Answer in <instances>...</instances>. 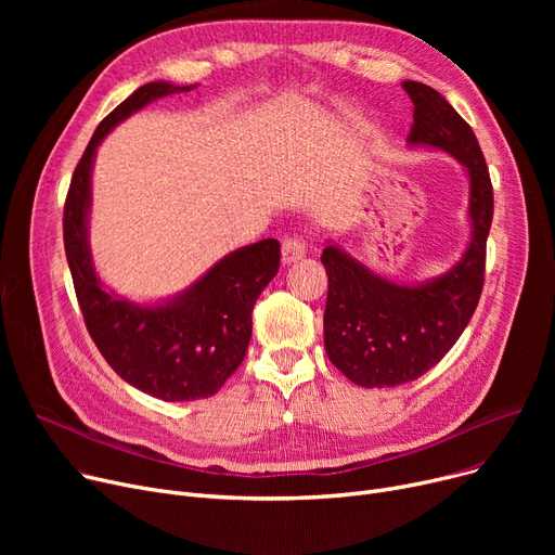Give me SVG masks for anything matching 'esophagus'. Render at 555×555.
<instances>
[{
  "label": "esophagus",
  "mask_w": 555,
  "mask_h": 555,
  "mask_svg": "<svg viewBox=\"0 0 555 555\" xmlns=\"http://www.w3.org/2000/svg\"><path fill=\"white\" fill-rule=\"evenodd\" d=\"M306 256V243L299 238H287L281 247V260L283 266H293V262L301 260Z\"/></svg>",
  "instance_id": "34e87169"
}]
</instances>
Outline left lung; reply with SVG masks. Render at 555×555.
Wrapping results in <instances>:
<instances>
[{
	"instance_id": "8db88e82",
	"label": "left lung",
	"mask_w": 555,
	"mask_h": 555,
	"mask_svg": "<svg viewBox=\"0 0 555 555\" xmlns=\"http://www.w3.org/2000/svg\"><path fill=\"white\" fill-rule=\"evenodd\" d=\"M402 87L414 103L406 149L441 151L465 170L470 238L452 268L416 283L377 274L326 241V353L348 380L366 389L412 383L454 346L481 297L492 222V184L473 128L429 85L404 80Z\"/></svg>"
}]
</instances>
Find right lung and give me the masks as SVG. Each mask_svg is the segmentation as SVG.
<instances>
[{"instance_id":"obj_1","label":"right lung","mask_w":555,"mask_h":555,"mask_svg":"<svg viewBox=\"0 0 555 555\" xmlns=\"http://www.w3.org/2000/svg\"><path fill=\"white\" fill-rule=\"evenodd\" d=\"M195 87L145 82L105 116L74 170L63 220L76 297L101 356L128 385L166 402L209 398L238 369L251 337L254 304L281 260L279 241H258L229 251L178 295L157 301L128 299L96 272L90 211L99 145L149 103Z\"/></svg>"}]
</instances>
